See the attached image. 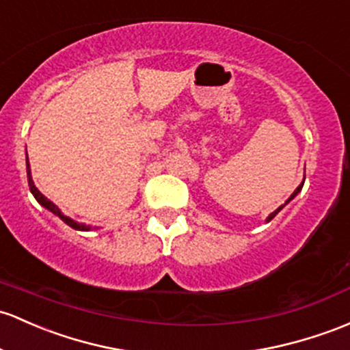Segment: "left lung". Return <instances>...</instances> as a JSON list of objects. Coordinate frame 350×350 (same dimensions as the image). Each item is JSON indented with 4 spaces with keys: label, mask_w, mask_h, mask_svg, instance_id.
Listing matches in <instances>:
<instances>
[{
    "label": "left lung",
    "mask_w": 350,
    "mask_h": 350,
    "mask_svg": "<svg viewBox=\"0 0 350 350\" xmlns=\"http://www.w3.org/2000/svg\"><path fill=\"white\" fill-rule=\"evenodd\" d=\"M302 187H304V182H302V183H300V185H299V187H297V189L294 190V193H292V195H291V197H288V200H287V202H285V204H284V205H280V206H279V208H277V210H275V212H272V213H270V215H269V217H267V221H270V220H272V219H273V217H275V215H277V213H279V212H280V210H282V208H284V206H285V205H287V204H288V202H291V200H292V198H294V197H295V195H297V193H299V191H300V190H302Z\"/></svg>",
    "instance_id": "1"
}]
</instances>
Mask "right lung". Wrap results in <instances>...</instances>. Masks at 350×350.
<instances>
[{"instance_id": "right-lung-1", "label": "right lung", "mask_w": 350, "mask_h": 350, "mask_svg": "<svg viewBox=\"0 0 350 350\" xmlns=\"http://www.w3.org/2000/svg\"><path fill=\"white\" fill-rule=\"evenodd\" d=\"M26 175H28V185H29V190H31L33 197H35L36 200H38V204L43 205L44 208H48V210H50V212H53L56 217H59V219H62L63 221H65L66 225H70L71 228H75V230H85V232L92 230V227H90V225H85V224H78V221H75L73 219H70V217L63 215V213H62V210H59L58 206H56V205L53 204V202H51V200H48V198L44 197V195L41 193V191H40L38 189H36V187H35V182H33V178H31V168H29L28 155H26Z\"/></svg>"}]
</instances>
